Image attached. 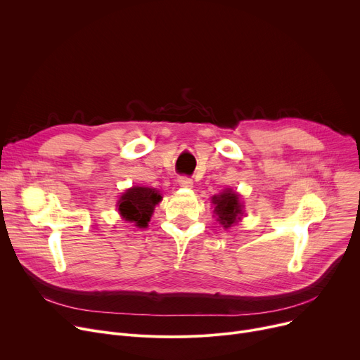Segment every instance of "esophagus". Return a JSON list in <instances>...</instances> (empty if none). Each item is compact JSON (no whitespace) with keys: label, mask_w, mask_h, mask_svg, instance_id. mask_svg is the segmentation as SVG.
Segmentation results:
<instances>
[{"label":"esophagus","mask_w":360,"mask_h":360,"mask_svg":"<svg viewBox=\"0 0 360 360\" xmlns=\"http://www.w3.org/2000/svg\"><path fill=\"white\" fill-rule=\"evenodd\" d=\"M178 184L182 188H191L193 186V179L190 176H179Z\"/></svg>","instance_id":"1"}]
</instances>
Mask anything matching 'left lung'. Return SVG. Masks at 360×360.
Returning <instances> with one entry per match:
<instances>
[{
    "label": "left lung",
    "instance_id": "obj_1",
    "mask_svg": "<svg viewBox=\"0 0 360 360\" xmlns=\"http://www.w3.org/2000/svg\"><path fill=\"white\" fill-rule=\"evenodd\" d=\"M213 204L217 220L223 224V228H231L238 219H240L242 205L236 193H232L231 190L223 191L220 195L213 197Z\"/></svg>",
    "mask_w": 360,
    "mask_h": 360
}]
</instances>
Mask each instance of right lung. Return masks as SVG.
<instances>
[{"mask_svg":"<svg viewBox=\"0 0 360 360\" xmlns=\"http://www.w3.org/2000/svg\"><path fill=\"white\" fill-rule=\"evenodd\" d=\"M160 200L162 195L153 188L132 186L120 198L118 210L125 220L134 221L139 228H146L155 205Z\"/></svg>","mask_w":360,"mask_h":360,"instance_id":"add662e5","label":"right lung"}]
</instances>
